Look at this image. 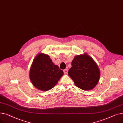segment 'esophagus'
Here are the masks:
<instances>
[{"label":"esophagus","mask_w":123,"mask_h":123,"mask_svg":"<svg viewBox=\"0 0 123 123\" xmlns=\"http://www.w3.org/2000/svg\"><path fill=\"white\" fill-rule=\"evenodd\" d=\"M63 72H64V74H67V72H68V70L67 69H64L63 70Z\"/></svg>","instance_id":"obj_1"}]
</instances>
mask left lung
Listing matches in <instances>:
<instances>
[{"label":"left lung","mask_w":123,"mask_h":123,"mask_svg":"<svg viewBox=\"0 0 123 123\" xmlns=\"http://www.w3.org/2000/svg\"><path fill=\"white\" fill-rule=\"evenodd\" d=\"M68 75L77 87L90 90L97 84L100 79L99 69L92 58L87 54L77 55L74 57Z\"/></svg>","instance_id":"1"}]
</instances>
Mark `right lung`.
Listing matches in <instances>:
<instances>
[{"instance_id":"obj_1","label":"right lung","mask_w":123,"mask_h":123,"mask_svg":"<svg viewBox=\"0 0 123 123\" xmlns=\"http://www.w3.org/2000/svg\"><path fill=\"white\" fill-rule=\"evenodd\" d=\"M63 75V71L54 65L48 55L40 53L32 64L29 76L36 88L47 91L56 85Z\"/></svg>"}]
</instances>
